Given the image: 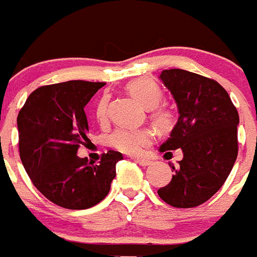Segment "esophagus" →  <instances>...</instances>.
Returning <instances> with one entry per match:
<instances>
[{
    "mask_svg": "<svg viewBox=\"0 0 257 257\" xmlns=\"http://www.w3.org/2000/svg\"><path fill=\"white\" fill-rule=\"evenodd\" d=\"M135 162L136 163H139L140 166H149L152 163V161H149V160H144V158H135Z\"/></svg>",
    "mask_w": 257,
    "mask_h": 257,
    "instance_id": "34e87169",
    "label": "esophagus"
}]
</instances>
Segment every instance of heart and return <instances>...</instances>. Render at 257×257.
Wrapping results in <instances>:
<instances>
[{
  "label": "heart",
  "mask_w": 257,
  "mask_h": 257,
  "mask_svg": "<svg viewBox=\"0 0 257 257\" xmlns=\"http://www.w3.org/2000/svg\"><path fill=\"white\" fill-rule=\"evenodd\" d=\"M127 91L130 92L136 100L151 109V115L161 128L169 127L172 122L171 109L167 106L158 105L162 99V90L160 86L148 78H138L127 83ZM95 115L99 123H105L108 119V97H101L95 109ZM153 140V133L149 128H133L122 127L118 128L110 138L113 148L122 153L139 156L151 145Z\"/></svg>",
  "instance_id": "b5f03b06"
}]
</instances>
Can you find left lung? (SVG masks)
<instances>
[{
    "label": "left lung",
    "instance_id": "8db88e82",
    "mask_svg": "<svg viewBox=\"0 0 257 257\" xmlns=\"http://www.w3.org/2000/svg\"><path fill=\"white\" fill-rule=\"evenodd\" d=\"M178 105L179 118L170 138L160 147L165 158L180 148L183 160L171 165L175 175L158 196L170 206L196 207L222 187L238 154L239 115L220 83L184 69L160 74Z\"/></svg>",
    "mask_w": 257,
    "mask_h": 257
}]
</instances>
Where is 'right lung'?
Returning a JSON list of instances; mask_svg holds the SVG:
<instances>
[{
  "instance_id": "1",
  "label": "right lung",
  "mask_w": 257,
  "mask_h": 257,
  "mask_svg": "<svg viewBox=\"0 0 257 257\" xmlns=\"http://www.w3.org/2000/svg\"><path fill=\"white\" fill-rule=\"evenodd\" d=\"M101 82L68 81L32 92L18 114L20 160L32 183L47 199L69 210L103 201L123 157L109 151L99 165L77 156L88 140L85 106Z\"/></svg>"
}]
</instances>
